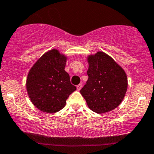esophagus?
<instances>
[{
	"label": "esophagus",
	"instance_id": "esophagus-1",
	"mask_svg": "<svg viewBox=\"0 0 154 154\" xmlns=\"http://www.w3.org/2000/svg\"><path fill=\"white\" fill-rule=\"evenodd\" d=\"M82 87V84H79V85H77V90H78V91H79V90H80V89H81Z\"/></svg>",
	"mask_w": 154,
	"mask_h": 154
}]
</instances>
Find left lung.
I'll return each mask as SVG.
<instances>
[{
    "mask_svg": "<svg viewBox=\"0 0 154 154\" xmlns=\"http://www.w3.org/2000/svg\"><path fill=\"white\" fill-rule=\"evenodd\" d=\"M87 60L89 78L80 93L87 106L97 114L114 109L123 101L127 90L125 71L104 52L89 54Z\"/></svg>",
    "mask_w": 154,
    "mask_h": 154,
    "instance_id": "1",
    "label": "left lung"
}]
</instances>
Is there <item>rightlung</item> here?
I'll return each instance as SVG.
<instances>
[{
    "label": "right lung",
    "mask_w": 154,
    "mask_h": 154,
    "mask_svg": "<svg viewBox=\"0 0 154 154\" xmlns=\"http://www.w3.org/2000/svg\"><path fill=\"white\" fill-rule=\"evenodd\" d=\"M67 57L57 49L42 54L30 68L26 89L31 102L39 110L52 114L65 107L69 95L76 90L65 70Z\"/></svg>",
    "instance_id": "obj_1"
}]
</instances>
